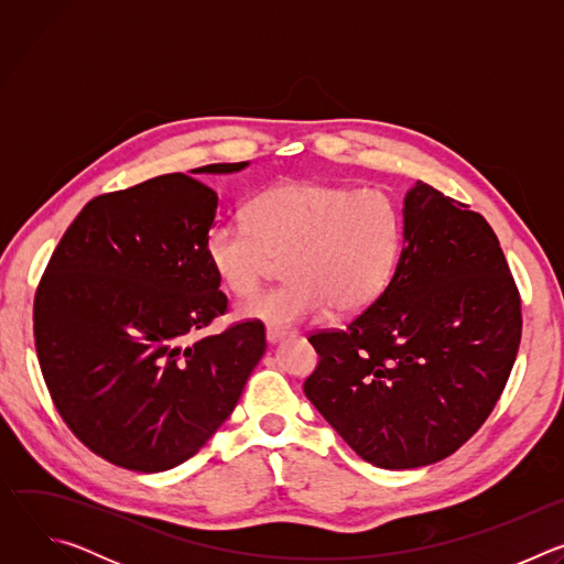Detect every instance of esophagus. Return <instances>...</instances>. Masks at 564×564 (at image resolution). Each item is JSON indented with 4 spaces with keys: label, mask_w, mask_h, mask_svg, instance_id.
<instances>
[{
    "label": "esophagus",
    "mask_w": 564,
    "mask_h": 564,
    "mask_svg": "<svg viewBox=\"0 0 564 564\" xmlns=\"http://www.w3.org/2000/svg\"><path fill=\"white\" fill-rule=\"evenodd\" d=\"M288 335H292V330H288V328H281V326H268L265 328V337H268V341L270 344H276L279 339H283V337H288Z\"/></svg>",
    "instance_id": "34e87169"
}]
</instances>
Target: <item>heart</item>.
<instances>
[{
    "label": "heart",
    "instance_id": "1",
    "mask_svg": "<svg viewBox=\"0 0 564 564\" xmlns=\"http://www.w3.org/2000/svg\"><path fill=\"white\" fill-rule=\"evenodd\" d=\"M248 225L214 223L207 261L238 299L254 296L285 261L288 285L240 307L243 316L290 326L324 318L333 307L355 316L372 307L399 259L401 212L379 187L283 181L248 205Z\"/></svg>",
    "mask_w": 564,
    "mask_h": 564
}]
</instances>
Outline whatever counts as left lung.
Returning a JSON list of instances; mask_svg holds the SVG:
<instances>
[{"instance_id":"left-lung-1","label":"left lung","mask_w":564,"mask_h":564,"mask_svg":"<svg viewBox=\"0 0 564 564\" xmlns=\"http://www.w3.org/2000/svg\"><path fill=\"white\" fill-rule=\"evenodd\" d=\"M404 248L379 301L316 330L303 381L314 409L379 468L435 464L494 413L520 337L522 299L487 218L417 181Z\"/></svg>"}]
</instances>
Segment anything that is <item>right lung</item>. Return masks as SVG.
Returning <instances> with one entry per match:
<instances>
[{"label": "right lung", "mask_w": 564, "mask_h": 564, "mask_svg": "<svg viewBox=\"0 0 564 564\" xmlns=\"http://www.w3.org/2000/svg\"><path fill=\"white\" fill-rule=\"evenodd\" d=\"M216 205V192L187 174L96 196L35 290V350L53 404L79 442L120 468L158 473L196 455L265 352L259 318L194 339L229 310L205 254Z\"/></svg>", "instance_id": "obj_1"}]
</instances>
